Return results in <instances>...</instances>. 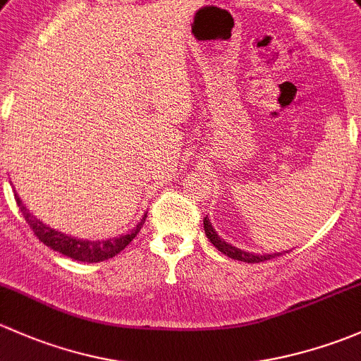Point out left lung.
Here are the masks:
<instances>
[{"instance_id":"obj_1","label":"left lung","mask_w":361,"mask_h":361,"mask_svg":"<svg viewBox=\"0 0 361 361\" xmlns=\"http://www.w3.org/2000/svg\"><path fill=\"white\" fill-rule=\"evenodd\" d=\"M203 228H205V233H207V238L212 241V245H214L215 248H217L219 252H222L224 255H228V257L231 259H236V261H241V262H264V261H271V259H274L276 255H281L280 252L278 254H252V252H245V250H240V248L233 247V245L226 243L224 240H221V236L215 233V229L212 228V222L208 221L205 217L203 219Z\"/></svg>"}]
</instances>
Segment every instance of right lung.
<instances>
[{"label":"right lung","mask_w":361,"mask_h":361,"mask_svg":"<svg viewBox=\"0 0 361 361\" xmlns=\"http://www.w3.org/2000/svg\"><path fill=\"white\" fill-rule=\"evenodd\" d=\"M15 200H17V205L20 208L25 222H27L29 228L35 231V235L38 236L39 241H43L47 247L51 248V250L61 252L62 255H68V257L74 259V261H81V262H102V261H107V259L114 257V255H118L126 245L137 236V233L140 231L142 224L146 222V214H144V217L140 219L137 228L132 229L128 235H123L120 238H109V240H102V241L78 240V238L68 236L64 235V233H59L55 231V229L48 228L47 224H43L39 219H36L35 215L24 207V203H22L20 198H18L17 192H15Z\"/></svg>","instance_id":"right-lung-1"}]
</instances>
